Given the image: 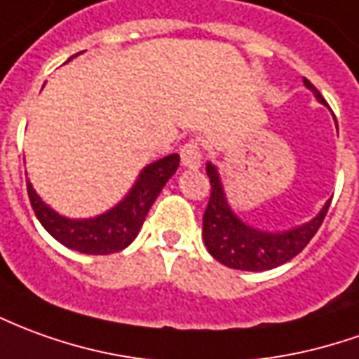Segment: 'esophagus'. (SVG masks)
Here are the masks:
<instances>
[{"instance_id": "34e87169", "label": "esophagus", "mask_w": 359, "mask_h": 359, "mask_svg": "<svg viewBox=\"0 0 359 359\" xmlns=\"http://www.w3.org/2000/svg\"><path fill=\"white\" fill-rule=\"evenodd\" d=\"M180 161L188 169H198L202 165V151L196 140H190L180 147Z\"/></svg>"}]
</instances>
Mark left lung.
Segmentation results:
<instances>
[{"label": "left lung", "instance_id": "left-lung-1", "mask_svg": "<svg viewBox=\"0 0 359 359\" xmlns=\"http://www.w3.org/2000/svg\"><path fill=\"white\" fill-rule=\"evenodd\" d=\"M303 83L307 89L315 93L317 101L325 104L323 95L317 91V87L309 79L303 77ZM205 172L210 177L212 192L204 212V227H202V239L208 252L219 260L222 264L235 270H250V272H262L270 268L280 266L287 260H292L295 255H299L309 241L319 231L320 223L328 212V205H323L317 217H313L309 223L293 227L287 231H260L239 219L233 212L227 198L223 192L219 172L212 163L205 165Z\"/></svg>", "mask_w": 359, "mask_h": 359}]
</instances>
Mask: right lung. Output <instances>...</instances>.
Segmentation results:
<instances>
[{"mask_svg": "<svg viewBox=\"0 0 359 359\" xmlns=\"http://www.w3.org/2000/svg\"><path fill=\"white\" fill-rule=\"evenodd\" d=\"M179 155L171 154L147 165L120 204L89 219H69L56 214L40 200L29 180L27 192L42 227L64 247L85 255H110L126 249L136 239L155 198L159 196L167 180L179 169Z\"/></svg>", "mask_w": 359, "mask_h": 359, "instance_id": "obj_1", "label": "right lung"}]
</instances>
